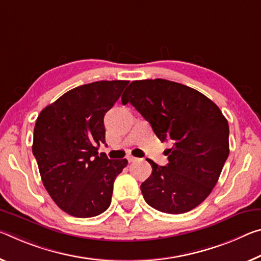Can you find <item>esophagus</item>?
<instances>
[{"label": "esophagus", "mask_w": 261, "mask_h": 261, "mask_svg": "<svg viewBox=\"0 0 261 261\" xmlns=\"http://www.w3.org/2000/svg\"><path fill=\"white\" fill-rule=\"evenodd\" d=\"M126 159H127V161H129V163H132V161H136V160H137V158H135L134 155H130V154L126 156Z\"/></svg>", "instance_id": "34e87169"}]
</instances>
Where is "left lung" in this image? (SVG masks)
Returning a JSON list of instances; mask_svg holds the SVG:
<instances>
[{"mask_svg": "<svg viewBox=\"0 0 261 261\" xmlns=\"http://www.w3.org/2000/svg\"><path fill=\"white\" fill-rule=\"evenodd\" d=\"M151 124L161 142H171L168 164L147 159L152 173L140 186L148 205L184 214L201 204L229 156V124L220 108L197 90L154 79L132 81L122 95Z\"/></svg>", "mask_w": 261, "mask_h": 261, "instance_id": "obj_1", "label": "left lung"}]
</instances>
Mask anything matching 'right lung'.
Returning <instances> with one entry per match:
<instances>
[{
    "label": "right lung",
    "instance_id": "obj_1",
    "mask_svg": "<svg viewBox=\"0 0 261 261\" xmlns=\"http://www.w3.org/2000/svg\"><path fill=\"white\" fill-rule=\"evenodd\" d=\"M129 81H96L73 88L41 110L34 130L32 153L41 181L61 210L94 217L109 208L114 181L126 159L98 155L106 143L103 118Z\"/></svg>",
    "mask_w": 261,
    "mask_h": 261
}]
</instances>
